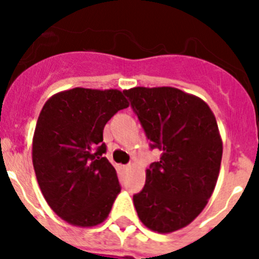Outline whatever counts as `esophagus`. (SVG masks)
Here are the masks:
<instances>
[{"label": "esophagus", "mask_w": 259, "mask_h": 259, "mask_svg": "<svg viewBox=\"0 0 259 259\" xmlns=\"http://www.w3.org/2000/svg\"><path fill=\"white\" fill-rule=\"evenodd\" d=\"M122 168H123V170H124V171H130V170H131V168H132V166H131V164H130V163H128V164H123Z\"/></svg>", "instance_id": "1"}]
</instances>
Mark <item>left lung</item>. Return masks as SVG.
<instances>
[{
  "mask_svg": "<svg viewBox=\"0 0 259 259\" xmlns=\"http://www.w3.org/2000/svg\"><path fill=\"white\" fill-rule=\"evenodd\" d=\"M159 161L145 171V187L134 196L145 227L171 233L205 209L221 170L223 143L214 113L197 96L174 87L123 91Z\"/></svg>",
  "mask_w": 259,
  "mask_h": 259,
  "instance_id": "obj_1",
  "label": "left lung"
}]
</instances>
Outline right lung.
Segmentation results:
<instances>
[{"label": "right lung", "mask_w": 259, "mask_h": 259, "mask_svg": "<svg viewBox=\"0 0 259 259\" xmlns=\"http://www.w3.org/2000/svg\"><path fill=\"white\" fill-rule=\"evenodd\" d=\"M130 106L118 89L72 88L45 102L32 139V162L41 193L59 218L95 227L120 193L115 168L102 157L104 127Z\"/></svg>", "instance_id": "right-lung-1"}]
</instances>
